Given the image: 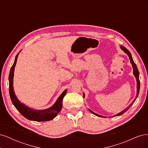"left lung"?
Segmentation results:
<instances>
[{
    "instance_id": "obj_1",
    "label": "left lung",
    "mask_w": 148,
    "mask_h": 148,
    "mask_svg": "<svg viewBox=\"0 0 148 148\" xmlns=\"http://www.w3.org/2000/svg\"><path fill=\"white\" fill-rule=\"evenodd\" d=\"M120 48H121V49H122V50L125 53H126L128 55V56L129 57L130 60V63H131L132 65L133 70V75H134V76H135V78H136V82H137V95H136V97L135 98V99H134V100L133 101L132 104H131L130 105V106L127 107V108L124 109V110H122V112H119V114L114 115L113 117H116V116H119V115H122L123 113H125V112L127 111V110L130 109V107L133 104V103L135 102V101H136V98H137V97H138V95H139V92H140V79H139V75H140V74H139V71H138V68H137V66H136V65L135 64V62H134V61H133V58H132L131 53L130 52V51L128 50L127 49H126L125 47H123V46H120ZM84 97H85V95H84V93L83 92V97L84 98ZM89 110L91 112L92 114H93L94 115H95L97 116V117H104V116L100 115L97 114H96V113H95V112H92V111L91 110H90V109H89Z\"/></svg>"
}]
</instances>
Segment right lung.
<instances>
[{
    "label": "right lung",
    "instance_id": "1",
    "mask_svg": "<svg viewBox=\"0 0 148 148\" xmlns=\"http://www.w3.org/2000/svg\"><path fill=\"white\" fill-rule=\"evenodd\" d=\"M18 54L19 53H18V54L15 57L14 63H13L10 69L9 77H8V81H9V93L13 104L14 105L15 108L20 112V114L23 117L28 120L36 121V122H45V121H49L52 120L56 117L58 113L59 112L62 108V100H63L64 97L66 95L67 89H66L61 94V95L58 97V99L54 103V104L46 109L36 110L33 108H31V107L24 104L23 103L21 102L18 99L17 97L15 95L13 86L15 67L16 64L17 58L18 56Z\"/></svg>",
    "mask_w": 148,
    "mask_h": 148
}]
</instances>
